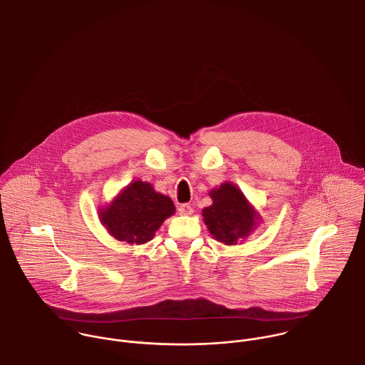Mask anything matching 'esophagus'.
Masks as SVG:
<instances>
[{
	"label": "esophagus",
	"instance_id": "1",
	"mask_svg": "<svg viewBox=\"0 0 365 365\" xmlns=\"http://www.w3.org/2000/svg\"><path fill=\"white\" fill-rule=\"evenodd\" d=\"M178 210H179V213H180V215H185V216H189V215H192V213H193V207H192L189 203H183V205H180Z\"/></svg>",
	"mask_w": 365,
	"mask_h": 365
}]
</instances>
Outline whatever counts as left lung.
I'll list each match as a JSON object with an SVG mask.
<instances>
[{"label":"left lung","instance_id":"8db88e82","mask_svg":"<svg viewBox=\"0 0 365 365\" xmlns=\"http://www.w3.org/2000/svg\"><path fill=\"white\" fill-rule=\"evenodd\" d=\"M209 195L213 203L202 210V216L212 236L227 246L246 239L256 227L260 216L243 192L236 185L225 182L210 190Z\"/></svg>","mask_w":365,"mask_h":365}]
</instances>
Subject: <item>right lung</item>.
Listing matches in <instances>:
<instances>
[{"label":"right lung","mask_w":365,"mask_h":365,"mask_svg":"<svg viewBox=\"0 0 365 365\" xmlns=\"http://www.w3.org/2000/svg\"><path fill=\"white\" fill-rule=\"evenodd\" d=\"M173 213L170 197L155 192L148 182L133 180L110 205L99 209V219L119 242L143 245L153 239L155 232Z\"/></svg>","instance_id":"1"}]
</instances>
